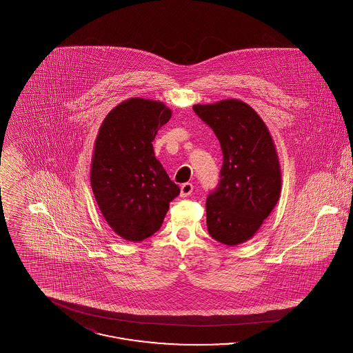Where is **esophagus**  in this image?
I'll list each match as a JSON object with an SVG mask.
<instances>
[{"label":"esophagus","mask_w":353,"mask_h":353,"mask_svg":"<svg viewBox=\"0 0 353 353\" xmlns=\"http://www.w3.org/2000/svg\"><path fill=\"white\" fill-rule=\"evenodd\" d=\"M193 192V184L192 183H185L181 185V197H188Z\"/></svg>","instance_id":"1"}]
</instances>
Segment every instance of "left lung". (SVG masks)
<instances>
[{
	"instance_id": "8db88e82",
	"label": "left lung",
	"mask_w": 353,
	"mask_h": 353,
	"mask_svg": "<svg viewBox=\"0 0 353 353\" xmlns=\"http://www.w3.org/2000/svg\"><path fill=\"white\" fill-rule=\"evenodd\" d=\"M193 110L214 131L223 153L219 188L206 200L208 232L228 246L243 243L259 230L281 196L274 140L245 101L194 104Z\"/></svg>"
}]
</instances>
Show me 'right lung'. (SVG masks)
<instances>
[{"instance_id":"obj_1","label":"right lung","mask_w":353,"mask_h":353,"mask_svg":"<svg viewBox=\"0 0 353 353\" xmlns=\"http://www.w3.org/2000/svg\"><path fill=\"white\" fill-rule=\"evenodd\" d=\"M172 111L161 101L131 98L101 123L91 160V188L110 228L140 242L156 233L180 188L154 157L152 141Z\"/></svg>"}]
</instances>
